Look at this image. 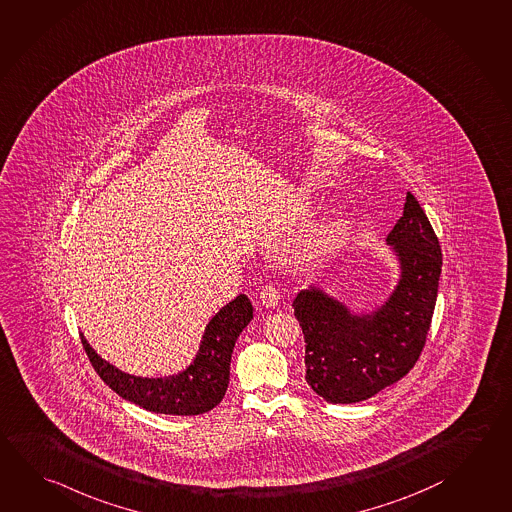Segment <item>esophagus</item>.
<instances>
[{"label": "esophagus", "mask_w": 512, "mask_h": 512, "mask_svg": "<svg viewBox=\"0 0 512 512\" xmlns=\"http://www.w3.org/2000/svg\"><path fill=\"white\" fill-rule=\"evenodd\" d=\"M260 303L265 308H274L279 303V290L269 283L260 290Z\"/></svg>", "instance_id": "esophagus-1"}]
</instances>
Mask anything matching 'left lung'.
I'll return each instance as SVG.
<instances>
[{
  "instance_id": "obj_1",
  "label": "left lung",
  "mask_w": 512,
  "mask_h": 512,
  "mask_svg": "<svg viewBox=\"0 0 512 512\" xmlns=\"http://www.w3.org/2000/svg\"><path fill=\"white\" fill-rule=\"evenodd\" d=\"M400 261L399 285L370 316H352L319 289L301 290L292 307L305 335L310 388L332 404H352L400 381L419 361L437 303L442 251L417 198L388 234Z\"/></svg>"
}]
</instances>
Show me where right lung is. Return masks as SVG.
I'll list each match as a JSON object with an SVG mask.
<instances>
[{
	"mask_svg": "<svg viewBox=\"0 0 512 512\" xmlns=\"http://www.w3.org/2000/svg\"><path fill=\"white\" fill-rule=\"evenodd\" d=\"M252 305L245 294L227 303L205 326L200 350L186 372L166 379H142L121 372L95 354L83 337L93 370L117 395L151 413L202 415L222 402L229 386L234 343L251 323Z\"/></svg>",
	"mask_w": 512,
	"mask_h": 512,
	"instance_id": "add662e5",
	"label": "right lung"
}]
</instances>
